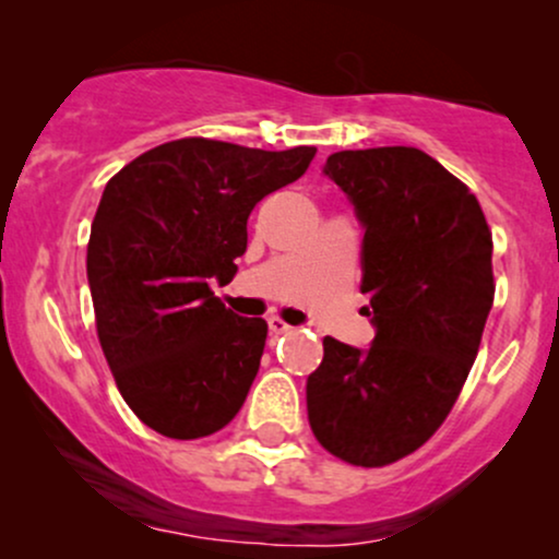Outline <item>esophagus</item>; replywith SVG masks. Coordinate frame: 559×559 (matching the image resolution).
I'll use <instances>...</instances> for the list:
<instances>
[{
    "mask_svg": "<svg viewBox=\"0 0 559 559\" xmlns=\"http://www.w3.org/2000/svg\"><path fill=\"white\" fill-rule=\"evenodd\" d=\"M267 325H271V331L273 333H288V331H294V325H288L284 318H278V316H273V318H267Z\"/></svg>",
    "mask_w": 559,
    "mask_h": 559,
    "instance_id": "esophagus-1",
    "label": "esophagus"
}]
</instances>
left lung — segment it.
<instances>
[{"instance_id":"left-lung-1","label":"left lung","mask_w":559,"mask_h":559,"mask_svg":"<svg viewBox=\"0 0 559 559\" xmlns=\"http://www.w3.org/2000/svg\"><path fill=\"white\" fill-rule=\"evenodd\" d=\"M325 176L365 226L368 352L323 338L307 418L333 457L383 467L426 444L471 373L493 301L491 228L476 194L415 146L344 150Z\"/></svg>"}]
</instances>
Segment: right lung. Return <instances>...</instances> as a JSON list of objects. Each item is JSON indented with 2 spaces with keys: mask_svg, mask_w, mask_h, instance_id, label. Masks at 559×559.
Here are the masks:
<instances>
[{
  "mask_svg": "<svg viewBox=\"0 0 559 559\" xmlns=\"http://www.w3.org/2000/svg\"><path fill=\"white\" fill-rule=\"evenodd\" d=\"M316 152L189 136L107 181L86 252L96 336L126 404L152 431L202 439L241 409L267 323L234 316L210 284L234 278L254 204L297 181Z\"/></svg>",
  "mask_w": 559,
  "mask_h": 559,
  "instance_id": "add662e5",
  "label": "right lung"
}]
</instances>
